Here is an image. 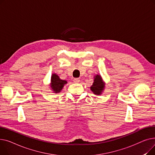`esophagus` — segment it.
Instances as JSON below:
<instances>
[{
	"label": "esophagus",
	"mask_w": 155,
	"mask_h": 155,
	"mask_svg": "<svg viewBox=\"0 0 155 155\" xmlns=\"http://www.w3.org/2000/svg\"><path fill=\"white\" fill-rule=\"evenodd\" d=\"M73 82H74L75 83H79L80 82V78H74L73 79Z\"/></svg>",
	"instance_id": "esophagus-1"
}]
</instances>
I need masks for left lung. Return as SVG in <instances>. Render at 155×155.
Masks as SVG:
<instances>
[{"mask_svg": "<svg viewBox=\"0 0 155 155\" xmlns=\"http://www.w3.org/2000/svg\"><path fill=\"white\" fill-rule=\"evenodd\" d=\"M105 82L101 75L97 74L94 77V82L91 87V90L95 95H100L102 94L105 88Z\"/></svg>", "mask_w": 155, "mask_h": 155, "instance_id": "obj_1", "label": "left lung"}]
</instances>
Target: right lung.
Wrapping results in <instances>:
<instances>
[{
  "label": "right lung",
  "instance_id": "obj_1",
  "mask_svg": "<svg viewBox=\"0 0 155 155\" xmlns=\"http://www.w3.org/2000/svg\"><path fill=\"white\" fill-rule=\"evenodd\" d=\"M67 84V81L61 80L60 77L56 74L53 73L51 77V82L50 84V88L52 92L57 94L61 91L64 85Z\"/></svg>",
  "mask_w": 155,
  "mask_h": 155
}]
</instances>
